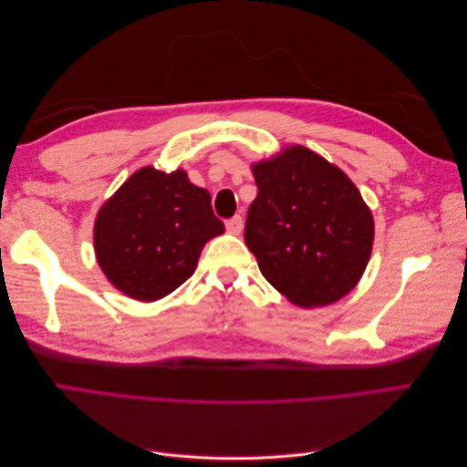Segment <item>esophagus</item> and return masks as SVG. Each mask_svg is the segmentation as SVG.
<instances>
[{
	"label": "esophagus",
	"mask_w": 467,
	"mask_h": 467,
	"mask_svg": "<svg viewBox=\"0 0 467 467\" xmlns=\"http://www.w3.org/2000/svg\"><path fill=\"white\" fill-rule=\"evenodd\" d=\"M225 230H228L232 235H239L244 230V218L242 216H234L228 222H225Z\"/></svg>",
	"instance_id": "1"
}]
</instances>
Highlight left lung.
<instances>
[{
    "label": "left lung",
    "mask_w": 467,
    "mask_h": 467,
    "mask_svg": "<svg viewBox=\"0 0 467 467\" xmlns=\"http://www.w3.org/2000/svg\"><path fill=\"white\" fill-rule=\"evenodd\" d=\"M257 199L245 244L263 276L300 307L335 304L358 285L374 245V216L341 167L306 146L251 165Z\"/></svg>",
    "instance_id": "1"
}]
</instances>
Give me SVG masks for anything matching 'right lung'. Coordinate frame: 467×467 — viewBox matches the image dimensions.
I'll return each instance as SVG.
<instances>
[{
    "label": "right lung",
    "instance_id": "right-lung-1",
    "mask_svg": "<svg viewBox=\"0 0 467 467\" xmlns=\"http://www.w3.org/2000/svg\"><path fill=\"white\" fill-rule=\"evenodd\" d=\"M220 234L210 192L192 185L185 169L165 173L146 165L99 208L93 247L112 286L155 302L194 273L202 247Z\"/></svg>",
    "mask_w": 467,
    "mask_h": 467
}]
</instances>
